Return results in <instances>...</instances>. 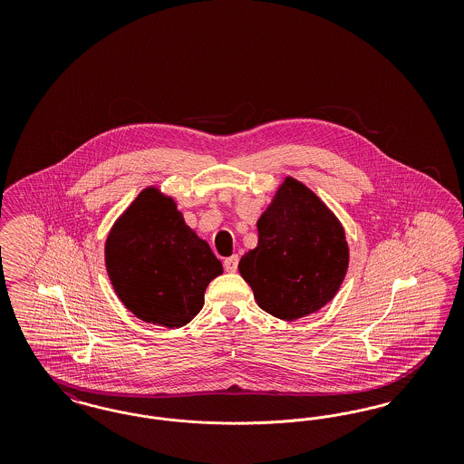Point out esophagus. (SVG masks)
Wrapping results in <instances>:
<instances>
[{
	"mask_svg": "<svg viewBox=\"0 0 464 464\" xmlns=\"http://www.w3.org/2000/svg\"><path fill=\"white\" fill-rule=\"evenodd\" d=\"M238 261H240L238 256H231V257L224 259V269H226L227 273H235V271L238 269Z\"/></svg>",
	"mask_w": 464,
	"mask_h": 464,
	"instance_id": "esophagus-1",
	"label": "esophagus"
}]
</instances>
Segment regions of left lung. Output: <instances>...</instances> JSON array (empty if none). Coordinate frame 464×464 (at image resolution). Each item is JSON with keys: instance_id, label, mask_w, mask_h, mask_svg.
Segmentation results:
<instances>
[{"instance_id": "1", "label": "left lung", "mask_w": 464, "mask_h": 464, "mask_svg": "<svg viewBox=\"0 0 464 464\" xmlns=\"http://www.w3.org/2000/svg\"><path fill=\"white\" fill-rule=\"evenodd\" d=\"M257 231L238 269L259 308L292 322L331 303L348 269V243L322 199L287 177Z\"/></svg>"}]
</instances>
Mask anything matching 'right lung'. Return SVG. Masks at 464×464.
Wrapping results in <instances>:
<instances>
[{
  "label": "right lung",
  "mask_w": 464,
  "mask_h": 464,
  "mask_svg": "<svg viewBox=\"0 0 464 464\" xmlns=\"http://www.w3.org/2000/svg\"><path fill=\"white\" fill-rule=\"evenodd\" d=\"M114 292L148 324L179 329L203 308L207 285L222 273L208 243L186 226L174 199L144 189L114 222L106 242Z\"/></svg>",
  "instance_id": "right-lung-1"
}]
</instances>
